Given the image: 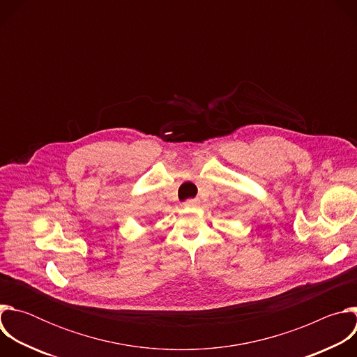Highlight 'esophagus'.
<instances>
[{"label": "esophagus", "mask_w": 357, "mask_h": 357, "mask_svg": "<svg viewBox=\"0 0 357 357\" xmlns=\"http://www.w3.org/2000/svg\"><path fill=\"white\" fill-rule=\"evenodd\" d=\"M185 206H188V208H193V206H197V200L196 199H188L185 203H183Z\"/></svg>", "instance_id": "34e87169"}]
</instances>
